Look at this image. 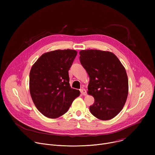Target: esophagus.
Wrapping results in <instances>:
<instances>
[{
    "label": "esophagus",
    "instance_id": "esophagus-1",
    "mask_svg": "<svg viewBox=\"0 0 155 155\" xmlns=\"http://www.w3.org/2000/svg\"><path fill=\"white\" fill-rule=\"evenodd\" d=\"M80 92H81L82 95H86V90L85 89H84V88H82V89L80 90Z\"/></svg>",
    "mask_w": 155,
    "mask_h": 155
}]
</instances>
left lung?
Masks as SVG:
<instances>
[{
    "instance_id": "left-lung-1",
    "label": "left lung",
    "mask_w": 155,
    "mask_h": 155,
    "mask_svg": "<svg viewBox=\"0 0 155 155\" xmlns=\"http://www.w3.org/2000/svg\"><path fill=\"white\" fill-rule=\"evenodd\" d=\"M80 61L90 77L88 94L94 98L90 107L98 119L108 120L122 110L128 94L126 70L112 53L97 50L80 51Z\"/></svg>"
}]
</instances>
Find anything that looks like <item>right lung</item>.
<instances>
[{
  "mask_svg": "<svg viewBox=\"0 0 155 155\" xmlns=\"http://www.w3.org/2000/svg\"><path fill=\"white\" fill-rule=\"evenodd\" d=\"M77 54L58 50L42 54L32 65L29 89L32 101L44 116L56 118L68 111L80 91L71 88L69 71Z\"/></svg>",
  "mask_w": 155,
  "mask_h": 155,
  "instance_id": "right-lung-1",
  "label": "right lung"
}]
</instances>
